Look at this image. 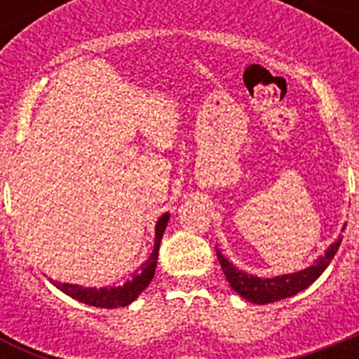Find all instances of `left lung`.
Masks as SVG:
<instances>
[{
  "label": "left lung",
  "instance_id": "obj_1",
  "mask_svg": "<svg viewBox=\"0 0 359 359\" xmlns=\"http://www.w3.org/2000/svg\"><path fill=\"white\" fill-rule=\"evenodd\" d=\"M340 244L341 237L336 241V243H332L327 248V252H325V255L320 257L318 261L313 266L302 269V271H297V273L282 275V277L273 278H261L244 273V271L237 269L231 262H228V259H224L217 248H215V252H217L219 264L223 268L224 277L230 282L231 290L237 291V293L243 298H246L248 302L271 304L277 302V300H282V298L293 297V294L300 293V291L306 290L307 286H311V284L325 271L329 262L334 259L336 252L340 248Z\"/></svg>",
  "mask_w": 359,
  "mask_h": 359
}]
</instances>
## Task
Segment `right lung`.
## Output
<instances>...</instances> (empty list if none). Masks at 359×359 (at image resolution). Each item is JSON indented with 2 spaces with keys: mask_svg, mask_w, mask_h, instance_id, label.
I'll return each mask as SVG.
<instances>
[{
  "mask_svg": "<svg viewBox=\"0 0 359 359\" xmlns=\"http://www.w3.org/2000/svg\"><path fill=\"white\" fill-rule=\"evenodd\" d=\"M169 223V214H163L156 223V239H154V250H152L151 257L147 261L140 266V269L133 275L131 280H128L123 286L118 287H100V290H95V287H82L77 284H61V282H53L61 291H65L66 294H69L72 298L79 300V302H84L88 306L95 307H126L138 298V294L145 290V287L151 284L152 277H154V269H156L158 262V250H160L161 237H163V231Z\"/></svg>",
  "mask_w": 359,
  "mask_h": 359,
  "instance_id": "obj_1",
  "label": "right lung"
}]
</instances>
